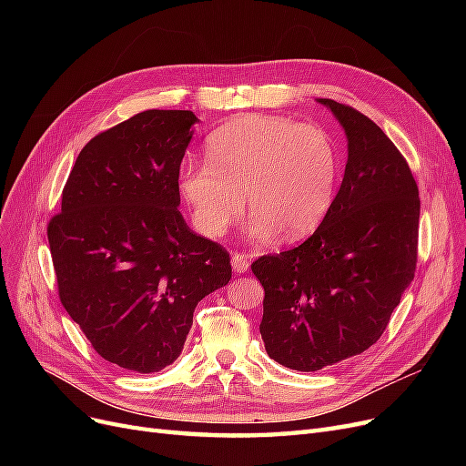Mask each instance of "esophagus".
I'll list each match as a JSON object with an SVG mask.
<instances>
[{
	"instance_id": "34e87169",
	"label": "esophagus",
	"mask_w": 466,
	"mask_h": 466,
	"mask_svg": "<svg viewBox=\"0 0 466 466\" xmlns=\"http://www.w3.org/2000/svg\"><path fill=\"white\" fill-rule=\"evenodd\" d=\"M248 264H250L248 257L241 255V252H235V255L231 257V266L237 274H245L248 270Z\"/></svg>"
}]
</instances>
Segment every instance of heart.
Listing matches in <instances>:
<instances>
[{"mask_svg": "<svg viewBox=\"0 0 466 466\" xmlns=\"http://www.w3.org/2000/svg\"><path fill=\"white\" fill-rule=\"evenodd\" d=\"M208 161L180 168V192L196 228L219 237L243 214L255 238L313 231L332 202L338 155L329 134L281 116H241L208 137Z\"/></svg>", "mask_w": 466, "mask_h": 466, "instance_id": "obj_1", "label": "heart"}]
</instances>
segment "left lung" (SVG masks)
<instances>
[{"label": "left lung", "instance_id": "left-lung-1", "mask_svg": "<svg viewBox=\"0 0 466 466\" xmlns=\"http://www.w3.org/2000/svg\"><path fill=\"white\" fill-rule=\"evenodd\" d=\"M319 103L348 136L340 190L307 241L250 264L264 288V348L298 371L373 346L418 262V185L402 153L360 110L332 98Z\"/></svg>", "mask_w": 466, "mask_h": 466}]
</instances>
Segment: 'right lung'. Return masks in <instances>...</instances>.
<instances>
[{
    "label": "right lung",
    "mask_w": 466,
    "mask_h": 466,
    "mask_svg": "<svg viewBox=\"0 0 466 466\" xmlns=\"http://www.w3.org/2000/svg\"><path fill=\"white\" fill-rule=\"evenodd\" d=\"M190 110H144L81 149L48 221L60 301L103 360L136 373L171 365L194 309L231 279L229 252L180 216Z\"/></svg>",
    "instance_id": "1"
}]
</instances>
